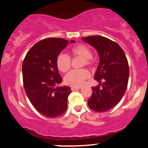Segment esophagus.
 <instances>
[{
	"mask_svg": "<svg viewBox=\"0 0 148 148\" xmlns=\"http://www.w3.org/2000/svg\"><path fill=\"white\" fill-rule=\"evenodd\" d=\"M81 87H72L71 88V90H72V91H74V90H79V89H81Z\"/></svg>",
	"mask_w": 148,
	"mask_h": 148,
	"instance_id": "esophagus-1",
	"label": "esophagus"
}]
</instances>
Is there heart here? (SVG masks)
<instances>
[{"instance_id":"1","label":"heart","mask_w":148,"mask_h":148,"mask_svg":"<svg viewBox=\"0 0 148 148\" xmlns=\"http://www.w3.org/2000/svg\"><path fill=\"white\" fill-rule=\"evenodd\" d=\"M71 56L74 58H82L81 66H91L92 65L94 60L92 57V52L90 49L86 45L83 44H78L73 46L69 51ZM71 59L68 56L65 54L60 53L58 56L56 58V65L58 69L61 72L65 73L71 67ZM90 74L88 70L85 69L79 70H72L64 76V83L68 86L72 87H80L84 84V81L88 79Z\"/></svg>"}]
</instances>
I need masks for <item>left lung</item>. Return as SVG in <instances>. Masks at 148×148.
Here are the masks:
<instances>
[{
  "label": "left lung",
  "mask_w": 148,
  "mask_h": 148,
  "mask_svg": "<svg viewBox=\"0 0 148 148\" xmlns=\"http://www.w3.org/2000/svg\"><path fill=\"white\" fill-rule=\"evenodd\" d=\"M82 40L92 46L99 56L94 78L101 87H92L88 106L93 111H107L116 106L125 95L130 75L128 61L118 44L106 37L94 35Z\"/></svg>",
  "instance_id": "8db88e82"
}]
</instances>
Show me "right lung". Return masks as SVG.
I'll list each match as a JSON object with an SVG mask.
<instances>
[{
    "instance_id": "right-lung-1",
    "label": "right lung",
    "mask_w": 148,
    "mask_h": 148,
    "mask_svg": "<svg viewBox=\"0 0 148 148\" xmlns=\"http://www.w3.org/2000/svg\"><path fill=\"white\" fill-rule=\"evenodd\" d=\"M68 42L54 37L42 40L28 51L22 64L25 93L35 109L48 118L60 116L67 108V97L72 90L68 86H58L62 79L56 58Z\"/></svg>"
}]
</instances>
